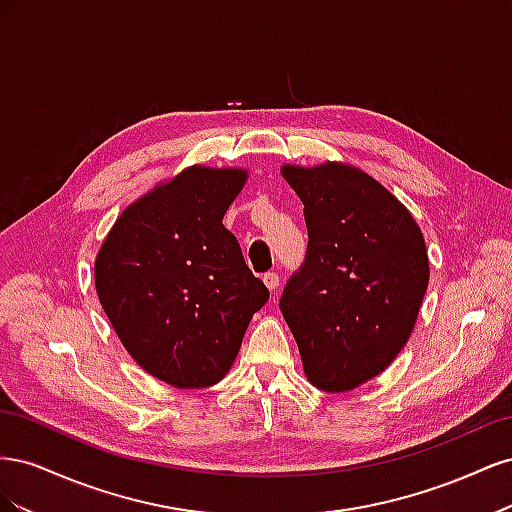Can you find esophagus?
<instances>
[{
  "label": "esophagus",
  "mask_w": 512,
  "mask_h": 512,
  "mask_svg": "<svg viewBox=\"0 0 512 512\" xmlns=\"http://www.w3.org/2000/svg\"><path fill=\"white\" fill-rule=\"evenodd\" d=\"M262 282H265V286H267L271 292H275L277 288H280V275L269 271V273H265V277H262Z\"/></svg>",
  "instance_id": "1"
}]
</instances>
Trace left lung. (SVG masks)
<instances>
[{"label":"left lung","instance_id":"1","mask_svg":"<svg viewBox=\"0 0 512 512\" xmlns=\"http://www.w3.org/2000/svg\"><path fill=\"white\" fill-rule=\"evenodd\" d=\"M305 207V265L282 314L316 389L344 393L380 376L406 346L429 284L423 232L408 207L348 162L284 164Z\"/></svg>","mask_w":512,"mask_h":512}]
</instances>
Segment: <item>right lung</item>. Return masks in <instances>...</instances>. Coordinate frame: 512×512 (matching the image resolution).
Instances as JSON below:
<instances>
[{"mask_svg": "<svg viewBox=\"0 0 512 512\" xmlns=\"http://www.w3.org/2000/svg\"><path fill=\"white\" fill-rule=\"evenodd\" d=\"M250 170L194 164L121 211L94 262L96 292L123 348L177 389L218 384L269 290L222 220Z\"/></svg>", "mask_w": 512, "mask_h": 512, "instance_id": "1", "label": "right lung"}]
</instances>
